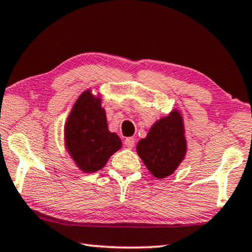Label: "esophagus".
I'll list each match as a JSON object with an SVG mask.
<instances>
[{"label": "esophagus", "instance_id": "obj_1", "mask_svg": "<svg viewBox=\"0 0 252 252\" xmlns=\"http://www.w3.org/2000/svg\"><path fill=\"white\" fill-rule=\"evenodd\" d=\"M134 138H132V137H130V138H126V140H125V145H126V147H127V148H133L134 147Z\"/></svg>", "mask_w": 252, "mask_h": 252}]
</instances>
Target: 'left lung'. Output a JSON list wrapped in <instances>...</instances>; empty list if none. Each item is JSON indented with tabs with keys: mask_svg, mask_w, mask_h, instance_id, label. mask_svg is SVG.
I'll return each instance as SVG.
<instances>
[{
	"mask_svg": "<svg viewBox=\"0 0 252 252\" xmlns=\"http://www.w3.org/2000/svg\"><path fill=\"white\" fill-rule=\"evenodd\" d=\"M182 119L178 112L160 119L147 137L137 145V153L155 178L163 179L176 170L186 155Z\"/></svg>",
	"mask_w": 252,
	"mask_h": 252,
	"instance_id": "1",
	"label": "left lung"
}]
</instances>
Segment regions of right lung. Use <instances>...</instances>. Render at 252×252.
I'll return each instance as SVG.
<instances>
[{"instance_id":"1","label":"right lung","mask_w":252,"mask_h":252,"mask_svg":"<svg viewBox=\"0 0 252 252\" xmlns=\"http://www.w3.org/2000/svg\"><path fill=\"white\" fill-rule=\"evenodd\" d=\"M65 144L74 162L86 173L100 170L121 148V139L107 129L100 99L90 92L81 94L67 118Z\"/></svg>"}]
</instances>
